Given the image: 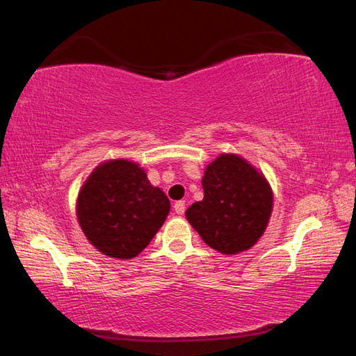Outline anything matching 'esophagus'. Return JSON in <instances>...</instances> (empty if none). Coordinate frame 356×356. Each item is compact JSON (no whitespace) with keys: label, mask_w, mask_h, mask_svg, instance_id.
I'll return each mask as SVG.
<instances>
[{"label":"esophagus","mask_w":356,"mask_h":356,"mask_svg":"<svg viewBox=\"0 0 356 356\" xmlns=\"http://www.w3.org/2000/svg\"><path fill=\"white\" fill-rule=\"evenodd\" d=\"M174 212L177 215H184L185 213V201H177L174 204Z\"/></svg>","instance_id":"1"}]
</instances>
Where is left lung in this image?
<instances>
[{"label": "left lung", "instance_id": "1", "mask_svg": "<svg viewBox=\"0 0 356 356\" xmlns=\"http://www.w3.org/2000/svg\"><path fill=\"white\" fill-rule=\"evenodd\" d=\"M204 200L185 216L210 248L237 254L257 243L273 210V191L254 166L236 154H221L202 177Z\"/></svg>", "mask_w": 356, "mask_h": 356}]
</instances>
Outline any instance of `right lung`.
Instances as JSON below:
<instances>
[{
  "label": "right lung",
  "instance_id": "add662e5",
  "mask_svg": "<svg viewBox=\"0 0 356 356\" xmlns=\"http://www.w3.org/2000/svg\"><path fill=\"white\" fill-rule=\"evenodd\" d=\"M171 204L135 161L116 159L89 174L76 197V218L100 252L131 259L163 226Z\"/></svg>",
  "mask_w": 356,
  "mask_h": 356
}]
</instances>
